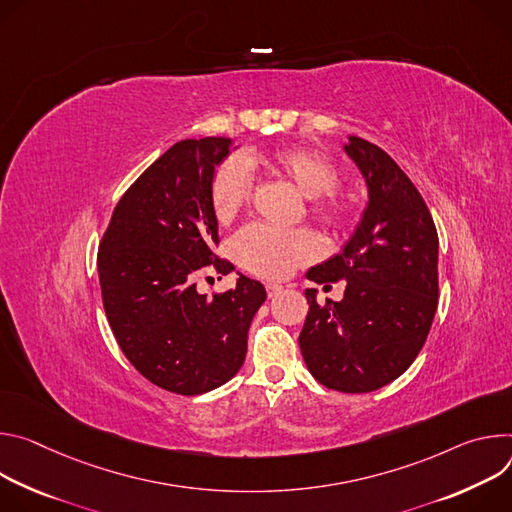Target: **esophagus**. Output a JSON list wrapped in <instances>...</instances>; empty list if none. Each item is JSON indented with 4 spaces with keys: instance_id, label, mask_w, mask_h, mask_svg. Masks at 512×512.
Returning <instances> with one entry per match:
<instances>
[{
    "instance_id": "34e87169",
    "label": "esophagus",
    "mask_w": 512,
    "mask_h": 512,
    "mask_svg": "<svg viewBox=\"0 0 512 512\" xmlns=\"http://www.w3.org/2000/svg\"><path fill=\"white\" fill-rule=\"evenodd\" d=\"M280 291H282V287L276 285V282H266V293H268V297H276Z\"/></svg>"
}]
</instances>
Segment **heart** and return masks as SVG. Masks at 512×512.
Instances as JSON below:
<instances>
[{"label": "heart", "mask_w": 512, "mask_h": 512, "mask_svg": "<svg viewBox=\"0 0 512 512\" xmlns=\"http://www.w3.org/2000/svg\"><path fill=\"white\" fill-rule=\"evenodd\" d=\"M250 168L262 166L276 177L289 181L309 199L313 217L327 227H344L350 221V205L333 191L342 173L333 160L309 148H276L268 152L225 158L213 173L209 201L219 223H230L246 207L252 195ZM321 246L313 232H276L264 225H248L234 240L236 260L250 272L266 278H280L295 266L311 262Z\"/></svg>", "instance_id": "obj_1"}]
</instances>
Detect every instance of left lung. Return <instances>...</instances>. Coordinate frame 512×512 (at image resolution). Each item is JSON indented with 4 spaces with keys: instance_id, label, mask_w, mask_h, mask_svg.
<instances>
[{
    "instance_id": "1",
    "label": "left lung",
    "mask_w": 512,
    "mask_h": 512,
    "mask_svg": "<svg viewBox=\"0 0 512 512\" xmlns=\"http://www.w3.org/2000/svg\"><path fill=\"white\" fill-rule=\"evenodd\" d=\"M346 152L368 185V207L348 246L307 278L346 280L344 299L309 313L299 346L317 382L339 392H372L399 378L419 356L439 297V238L417 187L382 148L350 136Z\"/></svg>"
}]
</instances>
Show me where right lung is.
I'll return each instance as SVG.
<instances>
[{"label": "right lung", "mask_w": 512, "mask_h": 512, "mask_svg": "<svg viewBox=\"0 0 512 512\" xmlns=\"http://www.w3.org/2000/svg\"><path fill=\"white\" fill-rule=\"evenodd\" d=\"M230 138L181 140L154 160L122 195L99 242L103 309L130 364L175 394H201L244 364L248 327L266 299L240 274L236 289L197 293V274L234 270L219 258L209 201L215 164Z\"/></svg>", "instance_id": "add662e5"}]
</instances>
